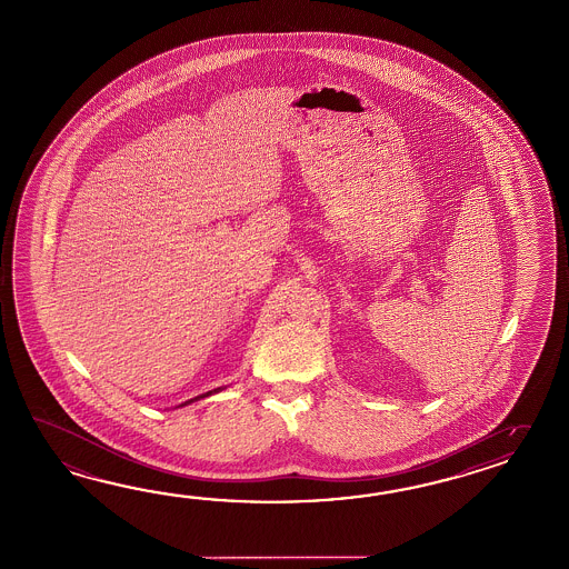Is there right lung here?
Masks as SVG:
<instances>
[{"instance_id":"right-lung-1","label":"right lung","mask_w":569,"mask_h":569,"mask_svg":"<svg viewBox=\"0 0 569 569\" xmlns=\"http://www.w3.org/2000/svg\"><path fill=\"white\" fill-rule=\"evenodd\" d=\"M226 387H217V389H212V391H207V393H202V396L194 397V399H190V401H184V403H180L178 408H182V406H188V403H192V401H199V399H204V397L212 396V393H219V391H223Z\"/></svg>"}]
</instances>
